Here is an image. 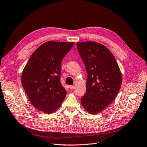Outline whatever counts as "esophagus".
I'll use <instances>...</instances> for the list:
<instances>
[{
    "label": "esophagus",
    "instance_id": "obj_1",
    "mask_svg": "<svg viewBox=\"0 0 147 147\" xmlns=\"http://www.w3.org/2000/svg\"><path fill=\"white\" fill-rule=\"evenodd\" d=\"M69 88L71 89V90H73V89H74L75 88V86H73V85H70L69 86Z\"/></svg>",
    "mask_w": 147,
    "mask_h": 147
}]
</instances>
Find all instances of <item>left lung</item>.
I'll return each mask as SVG.
<instances>
[{
	"label": "left lung",
	"instance_id": "8db88e82",
	"mask_svg": "<svg viewBox=\"0 0 147 147\" xmlns=\"http://www.w3.org/2000/svg\"><path fill=\"white\" fill-rule=\"evenodd\" d=\"M77 48L88 74L81 104L95 115L116 99L122 85V73L115 56L102 43L79 42Z\"/></svg>",
	"mask_w": 147,
	"mask_h": 147
}]
</instances>
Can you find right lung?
Listing matches in <instances>:
<instances>
[{
	"instance_id": "right-lung-1",
	"label": "right lung",
	"mask_w": 147,
	"mask_h": 147,
	"mask_svg": "<svg viewBox=\"0 0 147 147\" xmlns=\"http://www.w3.org/2000/svg\"><path fill=\"white\" fill-rule=\"evenodd\" d=\"M74 42L48 41L38 47L25 66L21 81L28 98L37 110L55 113L67 91L61 82V62Z\"/></svg>"
}]
</instances>
